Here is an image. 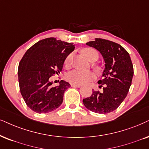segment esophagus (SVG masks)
<instances>
[{
  "mask_svg": "<svg viewBox=\"0 0 149 149\" xmlns=\"http://www.w3.org/2000/svg\"><path fill=\"white\" fill-rule=\"evenodd\" d=\"M71 86H73V87H80L81 84H71Z\"/></svg>",
  "mask_w": 149,
  "mask_h": 149,
  "instance_id": "obj_1",
  "label": "esophagus"
}]
</instances>
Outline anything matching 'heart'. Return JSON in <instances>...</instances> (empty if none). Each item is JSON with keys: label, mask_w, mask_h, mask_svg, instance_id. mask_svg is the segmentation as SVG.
Segmentation results:
<instances>
[{"label": "heart", "mask_w": 149, "mask_h": 149, "mask_svg": "<svg viewBox=\"0 0 149 149\" xmlns=\"http://www.w3.org/2000/svg\"><path fill=\"white\" fill-rule=\"evenodd\" d=\"M82 53L84 56L87 58L90 61H92V59L94 57L98 58V54L97 52L91 48H84L82 50ZM71 54H69L65 60V65L66 67H69L71 64ZM95 68L98 70L99 67L97 66H94ZM67 80L71 84H84L88 83L90 81L93 80L95 78V74L93 71H83L79 69H73L69 72L66 76Z\"/></svg>", "instance_id": "1"}]
</instances>
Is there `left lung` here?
I'll use <instances>...</instances> for the list:
<instances>
[{
  "instance_id": "left-lung-1",
  "label": "left lung",
  "mask_w": 149,
  "mask_h": 149,
  "mask_svg": "<svg viewBox=\"0 0 149 149\" xmlns=\"http://www.w3.org/2000/svg\"><path fill=\"white\" fill-rule=\"evenodd\" d=\"M86 45L96 49L102 56L105 67L103 79L97 83L103 91H93L83 99L86 109L97 113H108L120 106L127 97L133 76V66L129 54L121 45L112 41L95 38Z\"/></svg>"
}]
</instances>
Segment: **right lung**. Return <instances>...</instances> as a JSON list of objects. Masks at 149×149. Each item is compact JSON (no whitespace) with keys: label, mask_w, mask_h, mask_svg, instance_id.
Segmentation results:
<instances>
[{"label":"right lung","mask_w":149,"mask_h":149,"mask_svg":"<svg viewBox=\"0 0 149 149\" xmlns=\"http://www.w3.org/2000/svg\"><path fill=\"white\" fill-rule=\"evenodd\" d=\"M74 49L73 43L48 38L38 41L24 54L18 65V82L26 104L33 111L46 113L63 103L70 84L61 80L59 85L52 86L50 78L60 73L66 57Z\"/></svg>","instance_id":"right-lung-1"}]
</instances>
